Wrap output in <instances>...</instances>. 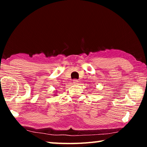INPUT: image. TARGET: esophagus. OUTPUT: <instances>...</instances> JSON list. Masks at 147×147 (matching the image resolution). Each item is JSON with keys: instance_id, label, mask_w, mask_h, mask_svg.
<instances>
[{"instance_id": "obj_1", "label": "esophagus", "mask_w": 147, "mask_h": 147, "mask_svg": "<svg viewBox=\"0 0 147 147\" xmlns=\"http://www.w3.org/2000/svg\"><path fill=\"white\" fill-rule=\"evenodd\" d=\"M78 82H79V81L78 80H76V79L73 80V84H78Z\"/></svg>"}]
</instances>
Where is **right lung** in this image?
<instances>
[{
	"label": "right lung",
	"instance_id": "right-lung-1",
	"mask_svg": "<svg viewBox=\"0 0 147 147\" xmlns=\"http://www.w3.org/2000/svg\"><path fill=\"white\" fill-rule=\"evenodd\" d=\"M54 95H55V96H56V94H54Z\"/></svg>",
	"mask_w": 147,
	"mask_h": 147
}]
</instances>
